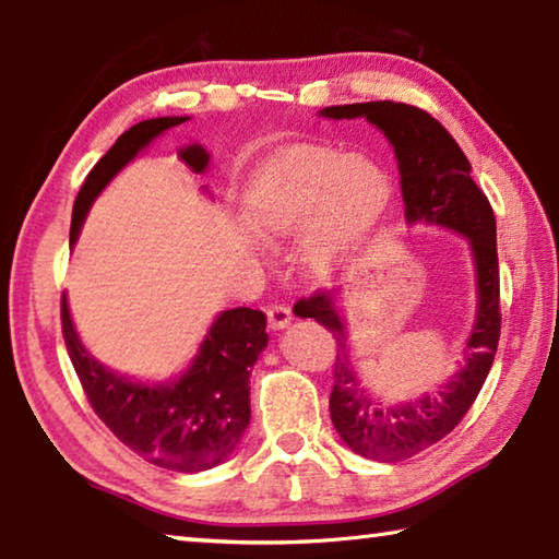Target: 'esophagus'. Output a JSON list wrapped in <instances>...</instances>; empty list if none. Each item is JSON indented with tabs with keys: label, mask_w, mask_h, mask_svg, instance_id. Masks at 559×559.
<instances>
[{
	"label": "esophagus",
	"mask_w": 559,
	"mask_h": 559,
	"mask_svg": "<svg viewBox=\"0 0 559 559\" xmlns=\"http://www.w3.org/2000/svg\"><path fill=\"white\" fill-rule=\"evenodd\" d=\"M269 328L271 330H283V328H288V323H290V308H286V306H281V302H276V306H269Z\"/></svg>",
	"instance_id": "34e87169"
}]
</instances>
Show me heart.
Segmentation results:
<instances>
[{
    "instance_id": "1",
    "label": "heart",
    "mask_w": 559,
    "mask_h": 559,
    "mask_svg": "<svg viewBox=\"0 0 559 559\" xmlns=\"http://www.w3.org/2000/svg\"><path fill=\"white\" fill-rule=\"evenodd\" d=\"M390 202L382 167L330 145H298L271 157L249 189L253 224L266 234L308 226L302 266L328 278L374 231Z\"/></svg>"
}]
</instances>
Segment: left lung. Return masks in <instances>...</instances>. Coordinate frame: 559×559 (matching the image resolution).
Masks as SVG:
<instances>
[{"label":"left lung","mask_w":559,"mask_h":559,"mask_svg":"<svg viewBox=\"0 0 559 559\" xmlns=\"http://www.w3.org/2000/svg\"><path fill=\"white\" fill-rule=\"evenodd\" d=\"M320 116L335 120L365 118L380 128L400 163L406 222L443 226L466 236L476 266L478 306L463 349L466 365L437 392L406 404H386L367 390L349 359L345 320L335 306V290L300 300V318H316L337 343L330 419L340 439L359 456L396 463L433 447L459 427L493 365L500 337L496 216L488 197L471 179V165L463 150L427 110L406 103L372 100L330 106L320 110Z\"/></svg>","instance_id":"8db88e82"}]
</instances>
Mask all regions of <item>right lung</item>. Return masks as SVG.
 Instances as JSON below:
<instances>
[{
  "label": "right lung",
  "mask_w": 559,
  "mask_h": 559,
  "mask_svg": "<svg viewBox=\"0 0 559 559\" xmlns=\"http://www.w3.org/2000/svg\"><path fill=\"white\" fill-rule=\"evenodd\" d=\"M185 120L153 118L122 132L91 169L75 197L71 246L79 239L91 204L110 179L157 135L182 126ZM179 159L194 175L210 167V153L202 145L182 147ZM61 330L93 412L147 463L167 471L197 473L219 466L241 441L251 419L249 377L261 349L269 345L266 316L261 310L234 308L216 316L192 365L165 384L135 382L103 367L81 345L66 296L61 298Z\"/></svg>",
  "instance_id": "1"
}]
</instances>
